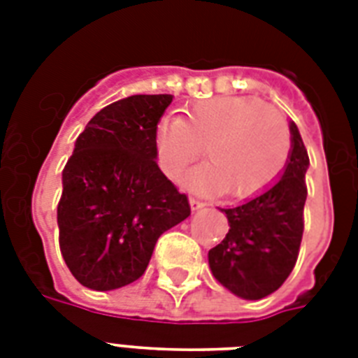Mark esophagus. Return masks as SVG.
Here are the masks:
<instances>
[{
  "mask_svg": "<svg viewBox=\"0 0 358 358\" xmlns=\"http://www.w3.org/2000/svg\"><path fill=\"white\" fill-rule=\"evenodd\" d=\"M189 206H191V210H193V212H196V210H201V208L206 206V202H202V201H199V199H195V196H191Z\"/></svg>",
  "mask_w": 358,
  "mask_h": 358,
  "instance_id": "34e87169",
  "label": "esophagus"
}]
</instances>
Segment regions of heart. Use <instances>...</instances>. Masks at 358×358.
<instances>
[{"label":"heart","mask_w":358,"mask_h":358,"mask_svg":"<svg viewBox=\"0 0 358 358\" xmlns=\"http://www.w3.org/2000/svg\"><path fill=\"white\" fill-rule=\"evenodd\" d=\"M204 146L210 162L187 174L185 185L249 199L284 173L292 135L277 111L243 96L201 100L187 111V119L165 117L157 124V157L173 178L204 154Z\"/></svg>","instance_id":"b5f03b06"}]
</instances>
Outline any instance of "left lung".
<instances>
[{"mask_svg":"<svg viewBox=\"0 0 358 358\" xmlns=\"http://www.w3.org/2000/svg\"><path fill=\"white\" fill-rule=\"evenodd\" d=\"M289 134L292 152L282 178L239 206L223 208L230 229L208 252L213 277L241 299H262L280 288L299 256L310 162L294 122Z\"/></svg>","mask_w":358,"mask_h":358,"instance_id":"obj_1","label":"left lung"}]
</instances>
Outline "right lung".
<instances>
[{
	"mask_svg": "<svg viewBox=\"0 0 358 358\" xmlns=\"http://www.w3.org/2000/svg\"><path fill=\"white\" fill-rule=\"evenodd\" d=\"M173 94H134L98 111L63 169L59 247L96 292L143 277L157 238L189 217V201L157 167L156 131Z\"/></svg>",
	"mask_w": 358,
	"mask_h": 358,
	"instance_id": "1",
	"label": "right lung"
}]
</instances>
